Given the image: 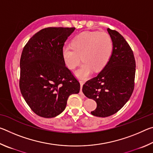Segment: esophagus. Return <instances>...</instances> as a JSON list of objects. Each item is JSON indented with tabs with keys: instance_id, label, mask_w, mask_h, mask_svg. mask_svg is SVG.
Masks as SVG:
<instances>
[{
	"instance_id": "obj_1",
	"label": "esophagus",
	"mask_w": 153,
	"mask_h": 153,
	"mask_svg": "<svg viewBox=\"0 0 153 153\" xmlns=\"http://www.w3.org/2000/svg\"><path fill=\"white\" fill-rule=\"evenodd\" d=\"M79 83H80V86H81V89H80L79 94H82V95H84V94H83V92H82V87H83V85L84 84V82L83 81V80H80Z\"/></svg>"
}]
</instances>
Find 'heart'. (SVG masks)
Listing matches in <instances>:
<instances>
[{
    "mask_svg": "<svg viewBox=\"0 0 153 153\" xmlns=\"http://www.w3.org/2000/svg\"><path fill=\"white\" fill-rule=\"evenodd\" d=\"M113 43L107 33L84 32L75 37L71 45L65 44L62 48V56L66 66L74 69L84 61L76 71V75L86 78L92 69L98 71L107 65L112 55Z\"/></svg>",
    "mask_w": 153,
    "mask_h": 153,
    "instance_id": "b5f03b06",
    "label": "heart"
}]
</instances>
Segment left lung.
<instances>
[{
    "mask_svg": "<svg viewBox=\"0 0 153 153\" xmlns=\"http://www.w3.org/2000/svg\"><path fill=\"white\" fill-rule=\"evenodd\" d=\"M113 43L109 61L95 77L85 83L82 92L94 100L97 107L91 114L106 117L120 111L131 97L134 88L136 61L133 51L120 33L108 28Z\"/></svg>",
    "mask_w": 153,
    "mask_h": 153,
    "instance_id": "left-lung-1",
    "label": "left lung"
}]
</instances>
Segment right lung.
<instances>
[{
    "instance_id": "add662e5",
    "label": "right lung",
    "mask_w": 153,
    "mask_h": 153,
    "mask_svg": "<svg viewBox=\"0 0 153 153\" xmlns=\"http://www.w3.org/2000/svg\"><path fill=\"white\" fill-rule=\"evenodd\" d=\"M75 27H49L35 33L25 45L20 59L19 88L36 115L51 118L65 110L69 96L80 84L67 68L62 48Z\"/></svg>"
}]
</instances>
